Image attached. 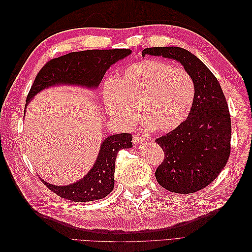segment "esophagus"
I'll use <instances>...</instances> for the list:
<instances>
[{
	"label": "esophagus",
	"instance_id": "34e87169",
	"mask_svg": "<svg viewBox=\"0 0 252 252\" xmlns=\"http://www.w3.org/2000/svg\"><path fill=\"white\" fill-rule=\"evenodd\" d=\"M143 141H144V140L141 138V136H139V135H134L133 139H132L133 144H136V145H140L141 143H143Z\"/></svg>",
	"mask_w": 252,
	"mask_h": 252
}]
</instances>
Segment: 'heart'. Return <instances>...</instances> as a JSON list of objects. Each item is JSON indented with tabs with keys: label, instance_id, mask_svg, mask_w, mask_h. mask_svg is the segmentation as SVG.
<instances>
[{
	"label": "heart",
	"instance_id": "obj_1",
	"mask_svg": "<svg viewBox=\"0 0 252 252\" xmlns=\"http://www.w3.org/2000/svg\"><path fill=\"white\" fill-rule=\"evenodd\" d=\"M195 82L187 70L156 59L128 65L122 77L107 82L104 103L110 117L124 126H132L140 116L143 125L158 132L179 128L191 112Z\"/></svg>",
	"mask_w": 252,
	"mask_h": 252
}]
</instances>
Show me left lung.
<instances>
[{
  "instance_id": "obj_1",
  "label": "left lung",
  "mask_w": 252,
  "mask_h": 252,
  "mask_svg": "<svg viewBox=\"0 0 252 252\" xmlns=\"http://www.w3.org/2000/svg\"><path fill=\"white\" fill-rule=\"evenodd\" d=\"M145 55L177 60L195 82V100L187 120L156 140L165 155L156 178L171 192L199 191L215 181L229 159L231 120L226 97L215 74L190 51L151 47L142 51Z\"/></svg>"
}]
</instances>
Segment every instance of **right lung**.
Wrapping results in <instances>:
<instances>
[{
    "instance_id": "obj_1",
    "label": "right lung",
    "mask_w": 252,
    "mask_h": 252,
    "mask_svg": "<svg viewBox=\"0 0 252 252\" xmlns=\"http://www.w3.org/2000/svg\"><path fill=\"white\" fill-rule=\"evenodd\" d=\"M131 53L130 49H93L52 59L36 74L26 98L29 101L43 89L58 84L81 85L96 88L108 68ZM132 134L120 133L108 136L102 144L97 158L90 171L81 181L66 186L48 184L41 179L51 191L73 202L101 200L114 187L116 158L121 149L132 147Z\"/></svg>"
}]
</instances>
